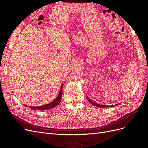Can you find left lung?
<instances>
[{
	"label": "left lung",
	"instance_id": "1",
	"mask_svg": "<svg viewBox=\"0 0 148 148\" xmlns=\"http://www.w3.org/2000/svg\"><path fill=\"white\" fill-rule=\"evenodd\" d=\"M87 99H88V101H89V102H91L93 106H96V107H114V106H115L118 105V104L114 105V106H105V105H102V104H97V103H96V102H93L92 101H91L90 99H89V98L88 96H87Z\"/></svg>",
	"mask_w": 148,
	"mask_h": 148
}]
</instances>
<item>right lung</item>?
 <instances>
[{
  "label": "right lung",
  "instance_id": "1",
  "mask_svg": "<svg viewBox=\"0 0 148 148\" xmlns=\"http://www.w3.org/2000/svg\"><path fill=\"white\" fill-rule=\"evenodd\" d=\"M62 87H63V84H62L61 88H60V90L59 93V95L56 97V99L53 100V101L51 102L50 103H49L47 104H45L42 106H37V107H29L30 109L31 110H49L51 109L52 108H53V107L57 106L60 104V102L61 101L62 99ZM25 107H27V106L24 105Z\"/></svg>",
  "mask_w": 148,
  "mask_h": 148
}]
</instances>
